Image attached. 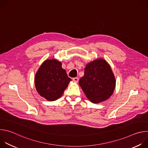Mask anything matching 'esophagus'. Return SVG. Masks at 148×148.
<instances>
[{"label":"esophagus","mask_w":148,"mask_h":148,"mask_svg":"<svg viewBox=\"0 0 148 148\" xmlns=\"http://www.w3.org/2000/svg\"><path fill=\"white\" fill-rule=\"evenodd\" d=\"M73 80L74 82H78L79 79H78V78H77V77H74V78H73Z\"/></svg>","instance_id":"34e87169"}]
</instances>
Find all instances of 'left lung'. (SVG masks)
I'll use <instances>...</instances> for the list:
<instances>
[{"label":"left lung","instance_id":"1","mask_svg":"<svg viewBox=\"0 0 148 148\" xmlns=\"http://www.w3.org/2000/svg\"><path fill=\"white\" fill-rule=\"evenodd\" d=\"M79 84L92 102L99 103L112 95L115 87V79L107 62L99 58L86 66Z\"/></svg>","mask_w":148,"mask_h":148}]
</instances>
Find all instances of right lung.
I'll list each match as a JSON object with an SVG mask.
<instances>
[{
	"mask_svg": "<svg viewBox=\"0 0 148 148\" xmlns=\"http://www.w3.org/2000/svg\"><path fill=\"white\" fill-rule=\"evenodd\" d=\"M71 78L61 63L54 59L46 60L37 71L34 79L38 93L49 101L58 99L67 87Z\"/></svg>",
	"mask_w": 148,
	"mask_h": 148,
	"instance_id": "add662e5",
	"label": "right lung"
}]
</instances>
